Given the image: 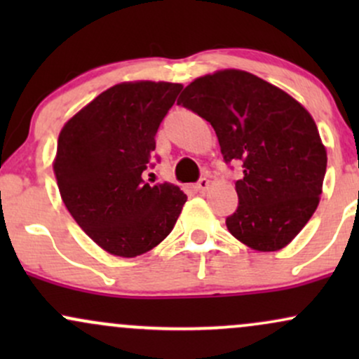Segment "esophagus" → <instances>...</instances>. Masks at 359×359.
<instances>
[{
  "instance_id": "esophagus-1",
  "label": "esophagus",
  "mask_w": 359,
  "mask_h": 359,
  "mask_svg": "<svg viewBox=\"0 0 359 359\" xmlns=\"http://www.w3.org/2000/svg\"><path fill=\"white\" fill-rule=\"evenodd\" d=\"M209 184H211V180L209 179H205V177H203V179H199L197 180V184H196V189L199 192H205L209 189Z\"/></svg>"
}]
</instances>
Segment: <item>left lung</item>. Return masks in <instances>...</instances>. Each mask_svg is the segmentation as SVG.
I'll use <instances>...</instances> for the list:
<instances>
[{
    "mask_svg": "<svg viewBox=\"0 0 359 359\" xmlns=\"http://www.w3.org/2000/svg\"><path fill=\"white\" fill-rule=\"evenodd\" d=\"M177 104L211 123L226 163H243L238 208L226 217L236 240L277 251L294 240L319 204L327 155L304 106L245 71L196 79Z\"/></svg>",
    "mask_w": 359,
    "mask_h": 359,
    "instance_id": "1",
    "label": "left lung"
}]
</instances>
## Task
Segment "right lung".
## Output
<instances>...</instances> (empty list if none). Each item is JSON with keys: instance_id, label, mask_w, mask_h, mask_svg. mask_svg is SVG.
<instances>
[{"instance_id": "obj_1", "label": "right lung", "mask_w": 359, "mask_h": 359, "mask_svg": "<svg viewBox=\"0 0 359 359\" xmlns=\"http://www.w3.org/2000/svg\"><path fill=\"white\" fill-rule=\"evenodd\" d=\"M182 86L123 82L62 128L53 162L65 208L102 250L133 258L174 229L187 196L177 185L143 180L155 135Z\"/></svg>"}]
</instances>
